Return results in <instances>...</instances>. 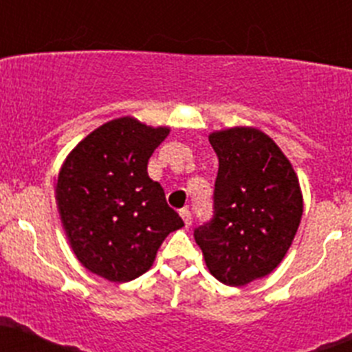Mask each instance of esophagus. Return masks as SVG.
Wrapping results in <instances>:
<instances>
[{"label":"esophagus","mask_w":352,"mask_h":352,"mask_svg":"<svg viewBox=\"0 0 352 352\" xmlns=\"http://www.w3.org/2000/svg\"><path fill=\"white\" fill-rule=\"evenodd\" d=\"M179 214H182L183 221H185L186 228H190V226H192V212H190L188 209H182L179 210Z\"/></svg>","instance_id":"34e87169"}]
</instances>
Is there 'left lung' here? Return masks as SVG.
Masks as SVG:
<instances>
[{
	"instance_id": "obj_1",
	"label": "left lung",
	"mask_w": 352,
	"mask_h": 352,
	"mask_svg": "<svg viewBox=\"0 0 352 352\" xmlns=\"http://www.w3.org/2000/svg\"><path fill=\"white\" fill-rule=\"evenodd\" d=\"M219 160L212 217L193 230L210 274L230 287L263 278L285 257L302 216L299 179L259 129L212 133Z\"/></svg>"
}]
</instances>
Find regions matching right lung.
I'll list each match as a JSON object with an SVG mask.
<instances>
[{"mask_svg": "<svg viewBox=\"0 0 352 352\" xmlns=\"http://www.w3.org/2000/svg\"><path fill=\"white\" fill-rule=\"evenodd\" d=\"M167 128L120 117L86 136L56 183L60 219L82 266L110 282H129L152 266L160 243L185 226L152 182L146 164Z\"/></svg>", "mask_w": 352, "mask_h": 352, "instance_id": "obj_1", "label": "right lung"}]
</instances>
